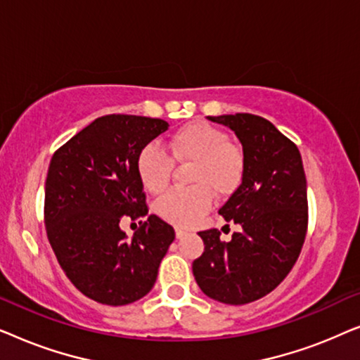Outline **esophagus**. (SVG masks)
Listing matches in <instances>:
<instances>
[{
  "instance_id": "1",
  "label": "esophagus",
  "mask_w": 360,
  "mask_h": 360,
  "mask_svg": "<svg viewBox=\"0 0 360 360\" xmlns=\"http://www.w3.org/2000/svg\"><path fill=\"white\" fill-rule=\"evenodd\" d=\"M186 234H188V233H186L185 229H180V228H176V229H175V236H176V239H181V238H184V236H186Z\"/></svg>"
}]
</instances>
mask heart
<instances>
[{"label": "heart", "instance_id": "b5f03b06", "mask_svg": "<svg viewBox=\"0 0 360 360\" xmlns=\"http://www.w3.org/2000/svg\"><path fill=\"white\" fill-rule=\"evenodd\" d=\"M172 157L179 162H195L191 188L170 190L155 203L162 219L181 228L198 223L210 210L213 195H233L244 176V155L229 144V136L206 122H190L175 132L169 142ZM141 184L149 193H160L170 180L172 159L164 147L149 142L142 147L136 162Z\"/></svg>", "mask_w": 360, "mask_h": 360}]
</instances>
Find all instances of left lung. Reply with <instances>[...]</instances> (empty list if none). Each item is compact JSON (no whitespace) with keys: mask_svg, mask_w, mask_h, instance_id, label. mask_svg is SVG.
<instances>
[{"mask_svg":"<svg viewBox=\"0 0 360 360\" xmlns=\"http://www.w3.org/2000/svg\"><path fill=\"white\" fill-rule=\"evenodd\" d=\"M208 120L243 146V184L219 208L240 231L229 243L218 229L198 233L205 252L191 269L206 297L245 304L272 292L297 262L308 226L307 176L298 147L270 121L249 112Z\"/></svg>","mask_w":360,"mask_h":360,"instance_id":"obj_1","label":"left lung"}]
</instances>
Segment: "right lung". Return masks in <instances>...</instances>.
<instances>
[{
    "instance_id": "right-lung-1",
    "label": "right lung",
    "mask_w": 360,
    "mask_h": 360,
    "mask_svg": "<svg viewBox=\"0 0 360 360\" xmlns=\"http://www.w3.org/2000/svg\"><path fill=\"white\" fill-rule=\"evenodd\" d=\"M169 129L146 116L98 117L53 154L46 180L47 238L68 280L98 303L122 307L146 297L175 231L150 214L129 240L119 223L147 215L136 162Z\"/></svg>"
}]
</instances>
